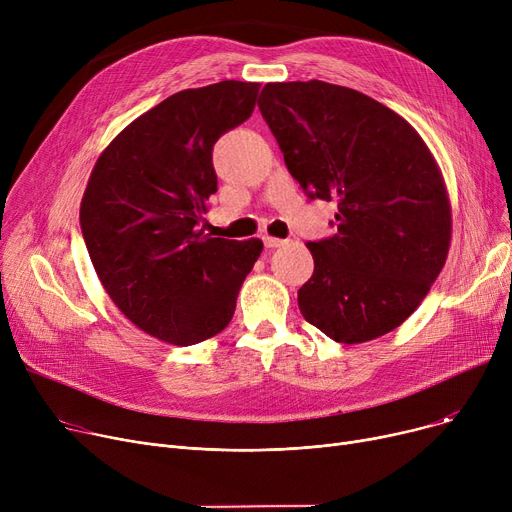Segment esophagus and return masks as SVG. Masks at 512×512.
Masks as SVG:
<instances>
[{
	"label": "esophagus",
	"mask_w": 512,
	"mask_h": 512,
	"mask_svg": "<svg viewBox=\"0 0 512 512\" xmlns=\"http://www.w3.org/2000/svg\"><path fill=\"white\" fill-rule=\"evenodd\" d=\"M286 240H282V238H276V236H270V234H265L263 236V245L267 247V249H278V247H282Z\"/></svg>",
	"instance_id": "esophagus-1"
}]
</instances>
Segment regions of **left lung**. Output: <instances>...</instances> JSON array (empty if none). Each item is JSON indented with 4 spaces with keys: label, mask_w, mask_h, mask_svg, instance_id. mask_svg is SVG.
Listing matches in <instances>:
<instances>
[{
    "label": "left lung",
    "mask_w": 512,
    "mask_h": 512,
    "mask_svg": "<svg viewBox=\"0 0 512 512\" xmlns=\"http://www.w3.org/2000/svg\"><path fill=\"white\" fill-rule=\"evenodd\" d=\"M259 110L286 168L311 199L336 201V234L307 242L299 290L311 326L336 342L380 338L421 305L440 276L452 207L419 132L355 89L324 80L267 83Z\"/></svg>",
    "instance_id": "left-lung-1"
}]
</instances>
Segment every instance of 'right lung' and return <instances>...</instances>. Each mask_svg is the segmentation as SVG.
Segmentation results:
<instances>
[{
	"instance_id": "add662e5",
	"label": "right lung",
	"mask_w": 512,
	"mask_h": 512,
	"mask_svg": "<svg viewBox=\"0 0 512 512\" xmlns=\"http://www.w3.org/2000/svg\"><path fill=\"white\" fill-rule=\"evenodd\" d=\"M259 83L184 89L130 122L95 161L80 228L114 305L161 342L191 346L220 334L259 238H211L201 228L218 191L211 149L245 122Z\"/></svg>"
}]
</instances>
